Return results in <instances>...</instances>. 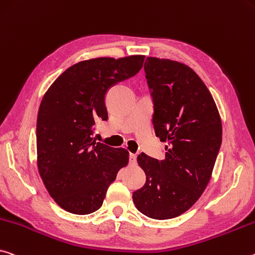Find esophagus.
I'll use <instances>...</instances> for the list:
<instances>
[{
    "label": "esophagus",
    "instance_id": "obj_1",
    "mask_svg": "<svg viewBox=\"0 0 255 255\" xmlns=\"http://www.w3.org/2000/svg\"><path fill=\"white\" fill-rule=\"evenodd\" d=\"M136 154H132V153H130L129 154V162H130L131 164H136Z\"/></svg>",
    "mask_w": 255,
    "mask_h": 255
}]
</instances>
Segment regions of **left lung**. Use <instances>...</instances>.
I'll use <instances>...</instances> for the list:
<instances>
[{"label": "left lung", "mask_w": 255, "mask_h": 255, "mask_svg": "<svg viewBox=\"0 0 255 255\" xmlns=\"http://www.w3.org/2000/svg\"><path fill=\"white\" fill-rule=\"evenodd\" d=\"M144 70L154 102L155 135L167 145L161 161L144 153L137 156L146 183L132 193V201L143 215L165 220L183 215L204 192L222 126L211 93L188 66L148 56Z\"/></svg>", "instance_id": "8db88e82"}]
</instances>
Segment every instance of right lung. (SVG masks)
<instances>
[{
    "instance_id": "obj_1",
    "label": "right lung",
    "mask_w": 255,
    "mask_h": 255,
    "mask_svg": "<svg viewBox=\"0 0 255 255\" xmlns=\"http://www.w3.org/2000/svg\"><path fill=\"white\" fill-rule=\"evenodd\" d=\"M144 55L96 58L74 64L51 85L40 102L36 139L40 178L52 199L75 215L102 207L129 153L93 139L95 123L108 120L106 94L135 76Z\"/></svg>"
}]
</instances>
